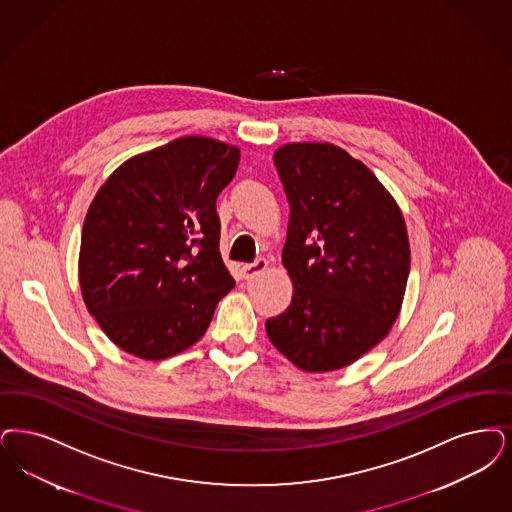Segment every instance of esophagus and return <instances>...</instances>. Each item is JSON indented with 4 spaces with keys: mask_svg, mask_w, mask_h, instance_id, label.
Returning <instances> with one entry per match:
<instances>
[{
    "mask_svg": "<svg viewBox=\"0 0 512 512\" xmlns=\"http://www.w3.org/2000/svg\"><path fill=\"white\" fill-rule=\"evenodd\" d=\"M266 266H268V261H266V259H257L255 263H249V265L242 268V270H244V278H246V280L255 278L259 272L266 270Z\"/></svg>",
    "mask_w": 512,
    "mask_h": 512,
    "instance_id": "esophagus-1",
    "label": "esophagus"
}]
</instances>
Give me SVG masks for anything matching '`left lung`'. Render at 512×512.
<instances>
[{"label":"left lung","mask_w":512,"mask_h":512,"mask_svg":"<svg viewBox=\"0 0 512 512\" xmlns=\"http://www.w3.org/2000/svg\"><path fill=\"white\" fill-rule=\"evenodd\" d=\"M274 165L289 202L282 263L293 297L266 320V335L303 371L345 368L379 345L400 314L409 276L402 211L335 144H284Z\"/></svg>","instance_id":"left-lung-1"}]
</instances>
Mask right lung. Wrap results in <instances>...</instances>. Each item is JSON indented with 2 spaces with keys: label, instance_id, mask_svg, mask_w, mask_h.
<instances>
[{
  "label": "right lung",
  "instance_id": "add662e5",
  "mask_svg": "<svg viewBox=\"0 0 512 512\" xmlns=\"http://www.w3.org/2000/svg\"><path fill=\"white\" fill-rule=\"evenodd\" d=\"M240 148L181 137L123 162L83 221L80 287L106 337L165 360L204 337L234 287L223 263L217 196Z\"/></svg>",
  "mask_w": 512,
  "mask_h": 512
}]
</instances>
